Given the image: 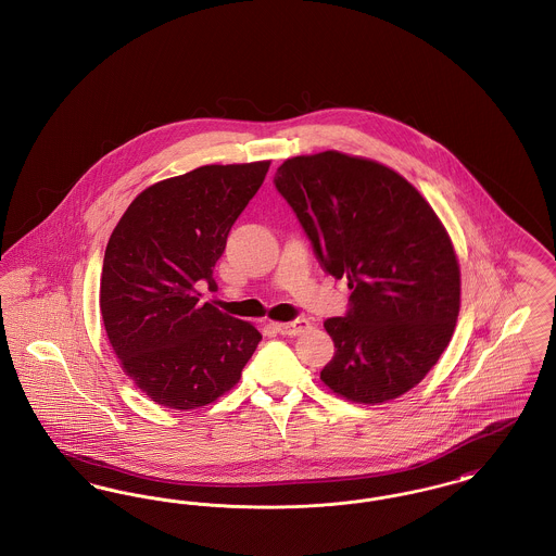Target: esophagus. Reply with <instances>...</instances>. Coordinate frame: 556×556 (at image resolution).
I'll return each instance as SVG.
<instances>
[{"label": "esophagus", "mask_w": 556, "mask_h": 556, "mask_svg": "<svg viewBox=\"0 0 556 556\" xmlns=\"http://www.w3.org/2000/svg\"><path fill=\"white\" fill-rule=\"evenodd\" d=\"M275 329L281 336H300V333L311 329V323L306 318H298V320H291V323H275Z\"/></svg>", "instance_id": "34e87169"}]
</instances>
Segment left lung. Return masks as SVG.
Instances as JSON below:
<instances>
[{
	"label": "left lung",
	"instance_id": "obj_1",
	"mask_svg": "<svg viewBox=\"0 0 556 556\" xmlns=\"http://www.w3.org/2000/svg\"><path fill=\"white\" fill-rule=\"evenodd\" d=\"M275 186L320 265L352 290L348 315L325 320L338 350L320 381L358 404L406 394L448 348L460 311L446 227L394 168L338 150L286 160Z\"/></svg>",
	"mask_w": 556,
	"mask_h": 556
}]
</instances>
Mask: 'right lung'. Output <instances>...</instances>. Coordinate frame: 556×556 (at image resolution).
Returning <instances> with one entry per match:
<instances>
[{
	"label": "right lung",
	"mask_w": 556,
	"mask_h": 556,
	"mask_svg": "<svg viewBox=\"0 0 556 556\" xmlns=\"http://www.w3.org/2000/svg\"><path fill=\"white\" fill-rule=\"evenodd\" d=\"M270 160L206 164L143 189L108 239L100 313L108 342L132 383L160 406L191 410L227 394L261 331L200 304V283Z\"/></svg>",
	"instance_id": "1"
}]
</instances>
